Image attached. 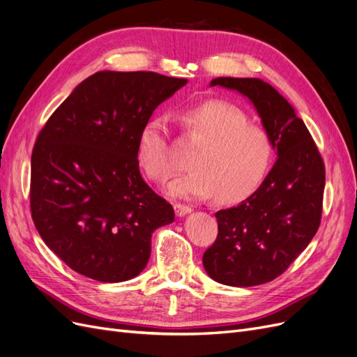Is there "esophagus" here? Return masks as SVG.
I'll use <instances>...</instances> for the list:
<instances>
[{"mask_svg":"<svg viewBox=\"0 0 357 357\" xmlns=\"http://www.w3.org/2000/svg\"><path fill=\"white\" fill-rule=\"evenodd\" d=\"M174 210H176V214L178 215V218H183V215H186L192 211V207H189V205H185V204H174Z\"/></svg>","mask_w":357,"mask_h":357,"instance_id":"34e87169","label":"esophagus"}]
</instances>
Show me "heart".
Here are the masks:
<instances>
[{
  "mask_svg": "<svg viewBox=\"0 0 357 357\" xmlns=\"http://www.w3.org/2000/svg\"><path fill=\"white\" fill-rule=\"evenodd\" d=\"M186 134L199 149L192 155L188 174L169 186L174 197H210L229 204L247 198L265 178L274 144L264 128L248 123L244 112L223 101H207L181 114ZM137 158L149 178L165 183L177 164L165 116H153L142 128Z\"/></svg>",
  "mask_w": 357,
  "mask_h": 357,
  "instance_id": "heart-1",
  "label": "heart"
}]
</instances>
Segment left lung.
Returning a JSON list of instances; mask_svg holds the SVG:
<instances>
[{
	"mask_svg": "<svg viewBox=\"0 0 357 357\" xmlns=\"http://www.w3.org/2000/svg\"><path fill=\"white\" fill-rule=\"evenodd\" d=\"M210 86L250 100L277 149L262 185L240 205L215 213L219 234L202 264L214 282L250 287L273 282L316 235L325 164L305 123L286 98L261 79L218 77Z\"/></svg>",
	"mask_w": 357,
	"mask_h": 357,
	"instance_id": "1",
	"label": "left lung"
}]
</instances>
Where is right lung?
Listing matches in <instances>:
<instances>
[{"label": "right lung", "instance_id": "right-lung-1", "mask_svg": "<svg viewBox=\"0 0 357 357\" xmlns=\"http://www.w3.org/2000/svg\"><path fill=\"white\" fill-rule=\"evenodd\" d=\"M188 79L152 71H98L40 131L31 156V215L50 250L102 283L143 271L171 204L139 174L137 143L156 107Z\"/></svg>", "mask_w": 357, "mask_h": 357}]
</instances>
